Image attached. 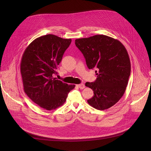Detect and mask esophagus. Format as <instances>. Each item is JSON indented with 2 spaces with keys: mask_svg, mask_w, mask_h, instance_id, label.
I'll return each instance as SVG.
<instances>
[{
  "mask_svg": "<svg viewBox=\"0 0 151 151\" xmlns=\"http://www.w3.org/2000/svg\"><path fill=\"white\" fill-rule=\"evenodd\" d=\"M76 87L80 89H83L85 88V85L83 83H80L76 85Z\"/></svg>",
  "mask_w": 151,
  "mask_h": 151,
  "instance_id": "34e87169",
  "label": "esophagus"
}]
</instances>
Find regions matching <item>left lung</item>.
Here are the masks:
<instances>
[{"label": "left lung", "mask_w": 151, "mask_h": 151, "mask_svg": "<svg viewBox=\"0 0 151 151\" xmlns=\"http://www.w3.org/2000/svg\"><path fill=\"white\" fill-rule=\"evenodd\" d=\"M89 69H96L97 79L86 82L94 96L87 100L98 110L110 108L124 95L131 72V64L126 48L117 39L103 35L75 40Z\"/></svg>", "instance_id": "1"}]
</instances>
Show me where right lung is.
Returning <instances> with one entry per match:
<instances>
[{"label": "right lung", "mask_w": 151, "mask_h": 151, "mask_svg": "<svg viewBox=\"0 0 151 151\" xmlns=\"http://www.w3.org/2000/svg\"><path fill=\"white\" fill-rule=\"evenodd\" d=\"M71 42V39L47 35L35 39L23 54L20 72L24 92L34 103L46 110L62 106L75 87L53 76L57 74L58 66Z\"/></svg>", "instance_id": "right-lung-1"}]
</instances>
